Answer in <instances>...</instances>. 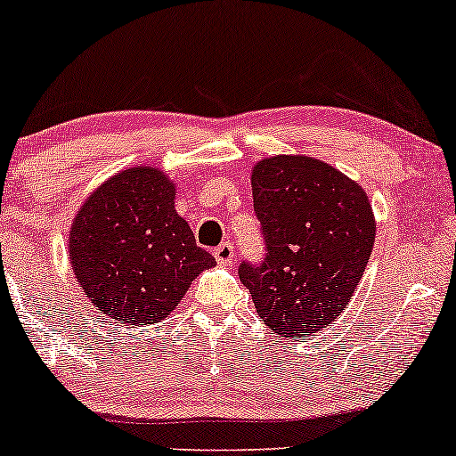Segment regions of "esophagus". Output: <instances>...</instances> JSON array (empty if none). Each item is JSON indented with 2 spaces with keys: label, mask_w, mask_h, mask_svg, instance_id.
Masks as SVG:
<instances>
[{
  "label": "esophagus",
  "mask_w": 456,
  "mask_h": 456,
  "mask_svg": "<svg viewBox=\"0 0 456 456\" xmlns=\"http://www.w3.org/2000/svg\"><path fill=\"white\" fill-rule=\"evenodd\" d=\"M214 257H216V262L220 264V265L232 264V259H234V247L230 245V242H222L220 247H216V249H214Z\"/></svg>",
  "instance_id": "obj_1"
}]
</instances>
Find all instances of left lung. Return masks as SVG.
I'll return each mask as SVG.
<instances>
[{"mask_svg":"<svg viewBox=\"0 0 456 456\" xmlns=\"http://www.w3.org/2000/svg\"><path fill=\"white\" fill-rule=\"evenodd\" d=\"M253 209L265 242L262 264L242 262L265 327L307 337L341 316L375 245V216L358 182L301 155L262 159L251 171Z\"/></svg>","mask_w":456,"mask_h":456,"instance_id":"left-lung-1","label":"left lung"}]
</instances>
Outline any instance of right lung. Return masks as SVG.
Here are the masks:
<instances>
[{
	"instance_id": "1",
	"label": "right lung",
	"mask_w": 456,
	"mask_h": 456,
	"mask_svg": "<svg viewBox=\"0 0 456 456\" xmlns=\"http://www.w3.org/2000/svg\"><path fill=\"white\" fill-rule=\"evenodd\" d=\"M174 199L161 169L138 165L109 177L77 211L70 265L106 318L135 327L163 321L200 272L216 265Z\"/></svg>"
}]
</instances>
